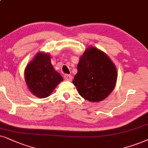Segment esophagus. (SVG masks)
Segmentation results:
<instances>
[{
  "instance_id": "obj_1",
  "label": "esophagus",
  "mask_w": 148,
  "mask_h": 148,
  "mask_svg": "<svg viewBox=\"0 0 148 148\" xmlns=\"http://www.w3.org/2000/svg\"><path fill=\"white\" fill-rule=\"evenodd\" d=\"M64 79L68 81H71L72 79V76L70 74H65L64 75Z\"/></svg>"
}]
</instances>
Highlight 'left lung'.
Listing matches in <instances>:
<instances>
[{
    "instance_id": "1",
    "label": "left lung",
    "mask_w": 148,
    "mask_h": 148,
    "mask_svg": "<svg viewBox=\"0 0 148 148\" xmlns=\"http://www.w3.org/2000/svg\"><path fill=\"white\" fill-rule=\"evenodd\" d=\"M72 83L79 94L92 102L103 100L115 87L117 72L109 57L98 48L89 47L80 58Z\"/></svg>"
}]
</instances>
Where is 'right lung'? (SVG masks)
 Segmentation results:
<instances>
[{"mask_svg":"<svg viewBox=\"0 0 148 148\" xmlns=\"http://www.w3.org/2000/svg\"><path fill=\"white\" fill-rule=\"evenodd\" d=\"M26 83L31 93L38 98L48 97L55 87L63 81V77L56 72L48 53L39 52L24 70Z\"/></svg>","mask_w":148,"mask_h":148,"instance_id":"right-lung-1","label":"right lung"}]
</instances>
